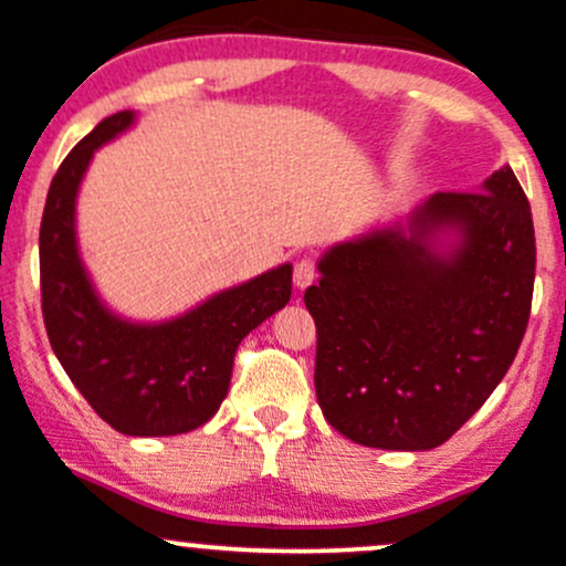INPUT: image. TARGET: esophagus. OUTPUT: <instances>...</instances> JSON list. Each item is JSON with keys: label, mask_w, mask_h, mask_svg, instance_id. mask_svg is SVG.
Returning a JSON list of instances; mask_svg holds the SVG:
<instances>
[{"label": "esophagus", "mask_w": 566, "mask_h": 566, "mask_svg": "<svg viewBox=\"0 0 566 566\" xmlns=\"http://www.w3.org/2000/svg\"><path fill=\"white\" fill-rule=\"evenodd\" d=\"M316 279V265L312 260H297L295 263V271H293V282L297 290H306L308 284H314Z\"/></svg>", "instance_id": "obj_1"}]
</instances>
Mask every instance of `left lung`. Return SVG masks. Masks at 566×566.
Instances as JSON below:
<instances>
[{"label": "left lung", "instance_id": "8db88e82", "mask_svg": "<svg viewBox=\"0 0 566 566\" xmlns=\"http://www.w3.org/2000/svg\"><path fill=\"white\" fill-rule=\"evenodd\" d=\"M454 227L460 244L429 239ZM535 226L511 166L481 190H440L408 233L333 247L303 301L316 325L322 413L359 446L427 451L473 416L513 365L535 290Z\"/></svg>", "mask_w": 566, "mask_h": 566}]
</instances>
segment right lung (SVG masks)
Wrapping results in <instances>:
<instances>
[{"label":"right lung","instance_id":"add662e5","mask_svg":"<svg viewBox=\"0 0 566 566\" xmlns=\"http://www.w3.org/2000/svg\"><path fill=\"white\" fill-rule=\"evenodd\" d=\"M132 123V109L104 117L55 171L40 226L42 316L55 357L93 411L123 434L160 438L196 430L217 413L239 344L287 306L293 265L226 290L164 325L109 314L80 263L74 198L93 150Z\"/></svg>","mask_w":566,"mask_h":566}]
</instances>
